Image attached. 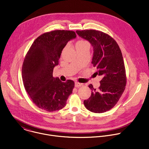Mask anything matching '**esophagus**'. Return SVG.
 I'll list each match as a JSON object with an SVG mask.
<instances>
[{
    "label": "esophagus",
    "mask_w": 149,
    "mask_h": 149,
    "mask_svg": "<svg viewBox=\"0 0 149 149\" xmlns=\"http://www.w3.org/2000/svg\"><path fill=\"white\" fill-rule=\"evenodd\" d=\"M75 87H81V86H83V84L77 82L75 83Z\"/></svg>",
    "instance_id": "esophagus-1"
}]
</instances>
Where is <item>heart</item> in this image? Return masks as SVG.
<instances>
[{"mask_svg":"<svg viewBox=\"0 0 149 149\" xmlns=\"http://www.w3.org/2000/svg\"><path fill=\"white\" fill-rule=\"evenodd\" d=\"M88 42L85 40L83 39H80L79 40L77 41V42L76 43V47H79V46H82L86 43H88Z\"/></svg>","mask_w":149,"mask_h":149,"instance_id":"obj_1","label":"heart"}]
</instances>
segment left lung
<instances>
[{"instance_id": "left-lung-1", "label": "left lung", "mask_w": 149, "mask_h": 149, "mask_svg": "<svg viewBox=\"0 0 149 149\" xmlns=\"http://www.w3.org/2000/svg\"><path fill=\"white\" fill-rule=\"evenodd\" d=\"M76 32L93 47L92 64L97 70L96 75L102 77L97 89L92 84L88 86L92 91L91 96L84 104L90 111L104 113L115 106L125 89L126 71L121 49L117 42L103 32L86 29Z\"/></svg>"}]
</instances>
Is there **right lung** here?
<instances>
[{
  "instance_id": "obj_1",
  "label": "right lung",
  "mask_w": 149,
  "mask_h": 149,
  "mask_svg": "<svg viewBox=\"0 0 149 149\" xmlns=\"http://www.w3.org/2000/svg\"><path fill=\"white\" fill-rule=\"evenodd\" d=\"M76 37L72 31L54 30L38 36L25 55L22 78L24 88L33 103L47 111L62 109L74 88V82H61L53 77L61 52Z\"/></svg>"
}]
</instances>
